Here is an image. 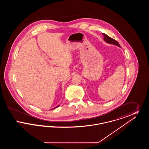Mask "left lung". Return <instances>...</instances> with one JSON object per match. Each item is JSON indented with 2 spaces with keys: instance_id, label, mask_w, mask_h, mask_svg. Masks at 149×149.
<instances>
[{
  "instance_id": "left-lung-1",
  "label": "left lung",
  "mask_w": 149,
  "mask_h": 149,
  "mask_svg": "<svg viewBox=\"0 0 149 149\" xmlns=\"http://www.w3.org/2000/svg\"><path fill=\"white\" fill-rule=\"evenodd\" d=\"M102 34H103V35L104 36L103 40H104V41L106 42L109 43V44H112V45L117 46L120 47V44L118 43V42L117 41H116L115 40H114L113 38H111L110 37H109L106 34H105V33H102Z\"/></svg>"
}]
</instances>
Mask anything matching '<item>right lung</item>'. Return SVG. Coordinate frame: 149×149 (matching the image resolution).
Here are the masks:
<instances>
[{
	"label": "right lung",
	"instance_id": "right-lung-1",
	"mask_svg": "<svg viewBox=\"0 0 149 149\" xmlns=\"http://www.w3.org/2000/svg\"><path fill=\"white\" fill-rule=\"evenodd\" d=\"M60 106V105H58V106H57L56 107H55V108H52V109H55V108H57V107H59Z\"/></svg>",
	"mask_w": 149,
	"mask_h": 149
}]
</instances>
